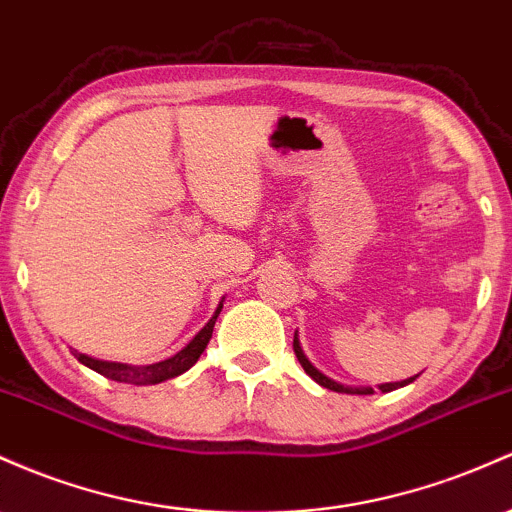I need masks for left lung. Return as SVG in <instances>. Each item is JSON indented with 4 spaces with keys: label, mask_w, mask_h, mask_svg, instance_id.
Instances as JSON below:
<instances>
[{
    "label": "left lung",
    "mask_w": 512,
    "mask_h": 512,
    "mask_svg": "<svg viewBox=\"0 0 512 512\" xmlns=\"http://www.w3.org/2000/svg\"><path fill=\"white\" fill-rule=\"evenodd\" d=\"M294 352H296V359H299V362H301L303 372H306L308 376H311V379L316 381V384L325 386V389H330V391H338V393H359V396H367V393H374V389H369V386H362V389H355V386H345V384H338V381H333V379H330V376H325L323 372H318V369L313 367L311 362H308V357L303 355V350H301V342H299V338H296V333H294ZM415 379H418V374L411 376V379L393 381V384H381L379 389L384 391V393H386V391H393V389H401V386L411 384V381H415Z\"/></svg>",
    "instance_id": "left-lung-1"
}]
</instances>
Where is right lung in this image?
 Listing matches in <instances>:
<instances>
[{
	"instance_id": "right-lung-1",
	"label": "right lung",
	"mask_w": 512,
	"mask_h": 512,
	"mask_svg": "<svg viewBox=\"0 0 512 512\" xmlns=\"http://www.w3.org/2000/svg\"><path fill=\"white\" fill-rule=\"evenodd\" d=\"M221 308H223V301L218 303L216 313H213L209 323H206L204 328L194 335V340L189 342L187 347H182V350H179L174 357L165 359V362L148 364V367H128V364H121V362H104V359H94L89 355H82V352H77V350H72V352H75V357L80 359L84 367L94 369V372L106 376V379H111V381H121V384H136V386L160 384V381L174 379V376L184 374L189 367H194L196 359L201 357V352H204L206 345H209L213 325H216V318H218V313H221Z\"/></svg>"
}]
</instances>
